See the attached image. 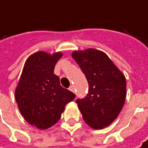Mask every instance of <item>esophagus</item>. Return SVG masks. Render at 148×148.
I'll return each mask as SVG.
<instances>
[{"mask_svg": "<svg viewBox=\"0 0 148 148\" xmlns=\"http://www.w3.org/2000/svg\"><path fill=\"white\" fill-rule=\"evenodd\" d=\"M70 90H71V92L74 93V86H70Z\"/></svg>", "mask_w": 148, "mask_h": 148, "instance_id": "esophagus-1", "label": "esophagus"}]
</instances>
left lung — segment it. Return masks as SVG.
<instances>
[{"label": "left lung", "mask_w": 148, "mask_h": 148, "mask_svg": "<svg viewBox=\"0 0 148 148\" xmlns=\"http://www.w3.org/2000/svg\"><path fill=\"white\" fill-rule=\"evenodd\" d=\"M72 58L89 84L86 97L76 100L82 118L94 129L106 127L118 117L124 105L127 95L124 74L101 50H76L72 53Z\"/></svg>", "instance_id": "8db88e82"}]
</instances>
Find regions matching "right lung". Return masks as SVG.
Returning a JSON list of instances; mask_svg holds the SVG:
<instances>
[{
	"instance_id": "1",
	"label": "right lung",
	"mask_w": 148,
	"mask_h": 148,
	"mask_svg": "<svg viewBox=\"0 0 148 148\" xmlns=\"http://www.w3.org/2000/svg\"><path fill=\"white\" fill-rule=\"evenodd\" d=\"M62 53L53 54L38 51L29 57L24 65L15 99L21 115L32 126L42 130L59 120L67 103L75 95L60 85L53 73Z\"/></svg>"
}]
</instances>
